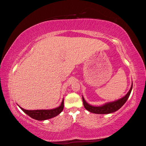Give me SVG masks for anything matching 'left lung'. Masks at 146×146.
Segmentation results:
<instances>
[{"instance_id": "1", "label": "left lung", "mask_w": 146, "mask_h": 146, "mask_svg": "<svg viewBox=\"0 0 146 146\" xmlns=\"http://www.w3.org/2000/svg\"><path fill=\"white\" fill-rule=\"evenodd\" d=\"M132 89V85L131 86V88L130 91H128V93L125 95L124 97L120 98V99L115 100L113 102H106L100 106H94L92 105H90L89 104H88L87 102L85 101V100L84 99L83 97V102L84 106H85V109H87L88 111L94 114H110L112 113L117 111V110L120 109L122 106L125 104V102H126V100H128V98L130 96V94L131 93Z\"/></svg>"}]
</instances>
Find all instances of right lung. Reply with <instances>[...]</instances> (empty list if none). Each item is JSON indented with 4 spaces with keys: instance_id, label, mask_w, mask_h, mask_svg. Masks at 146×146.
<instances>
[{
    "instance_id": "1",
    "label": "right lung",
    "mask_w": 146,
    "mask_h": 146,
    "mask_svg": "<svg viewBox=\"0 0 146 146\" xmlns=\"http://www.w3.org/2000/svg\"><path fill=\"white\" fill-rule=\"evenodd\" d=\"M64 106V100H62L61 105L58 107L50 110H25L22 107H19L25 112L26 114L31 117V118L37 120H45L47 119H50L60 114L63 109Z\"/></svg>"
}]
</instances>
